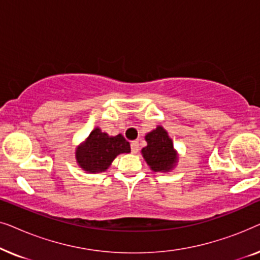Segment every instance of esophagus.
<instances>
[{
  "label": "esophagus",
  "mask_w": 260,
  "mask_h": 260,
  "mask_svg": "<svg viewBox=\"0 0 260 260\" xmlns=\"http://www.w3.org/2000/svg\"><path fill=\"white\" fill-rule=\"evenodd\" d=\"M138 150H140V143H138V141L131 142V151H133V154H137Z\"/></svg>",
  "instance_id": "esophagus-1"
}]
</instances>
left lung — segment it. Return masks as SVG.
Returning <instances> with one entry per match:
<instances>
[{"instance_id":"left-lung-1","label":"left lung","mask_w":260,"mask_h":260,"mask_svg":"<svg viewBox=\"0 0 260 260\" xmlns=\"http://www.w3.org/2000/svg\"><path fill=\"white\" fill-rule=\"evenodd\" d=\"M148 145L142 149V155L154 172H169L177 162V152L174 149L168 133L158 125L155 130L145 135Z\"/></svg>"}]
</instances>
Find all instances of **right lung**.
<instances>
[{"label": "right lung", "instance_id": "obj_1", "mask_svg": "<svg viewBox=\"0 0 260 260\" xmlns=\"http://www.w3.org/2000/svg\"><path fill=\"white\" fill-rule=\"evenodd\" d=\"M130 143L122 135L109 136L99 127L92 131L76 150L79 167L87 173H102L111 166L119 154L130 152Z\"/></svg>", "mask_w": 260, "mask_h": 260}]
</instances>
